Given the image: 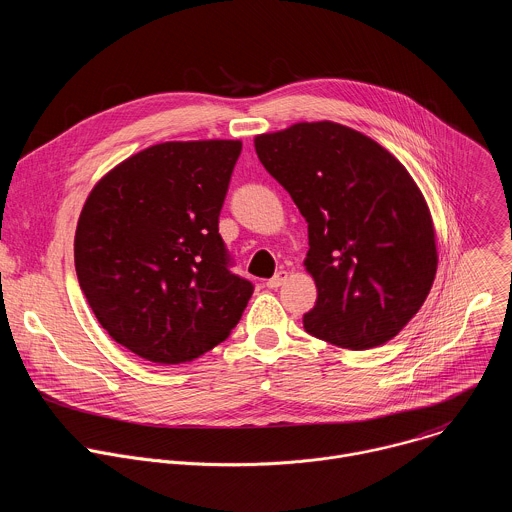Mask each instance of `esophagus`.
Instances as JSON below:
<instances>
[{
	"mask_svg": "<svg viewBox=\"0 0 512 512\" xmlns=\"http://www.w3.org/2000/svg\"><path fill=\"white\" fill-rule=\"evenodd\" d=\"M289 279V273L287 271H277L271 279H267V287H271V289H277V287H281L285 281Z\"/></svg>",
	"mask_w": 512,
	"mask_h": 512,
	"instance_id": "34e87169",
	"label": "esophagus"
}]
</instances>
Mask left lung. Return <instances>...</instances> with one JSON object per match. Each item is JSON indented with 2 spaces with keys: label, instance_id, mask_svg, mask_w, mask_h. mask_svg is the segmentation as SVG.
Masks as SVG:
<instances>
[{
  "label": "left lung",
  "instance_id": "1",
  "mask_svg": "<svg viewBox=\"0 0 512 512\" xmlns=\"http://www.w3.org/2000/svg\"><path fill=\"white\" fill-rule=\"evenodd\" d=\"M255 150L307 221L303 265L317 301L305 329L348 350L390 342L426 301L438 267L432 215L406 166L331 120L257 134Z\"/></svg>",
  "mask_w": 512,
  "mask_h": 512
}]
</instances>
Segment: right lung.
Returning a JSON list of instances; mask_svg holds the SVG:
<instances>
[{"instance_id": "add662e5", "label": "right lung", "mask_w": 512, "mask_h": 512, "mask_svg": "<svg viewBox=\"0 0 512 512\" xmlns=\"http://www.w3.org/2000/svg\"><path fill=\"white\" fill-rule=\"evenodd\" d=\"M241 140L148 146L90 191L74 237L80 287L132 354L185 364L239 323L253 285L229 271L219 213Z\"/></svg>"}]
</instances>
